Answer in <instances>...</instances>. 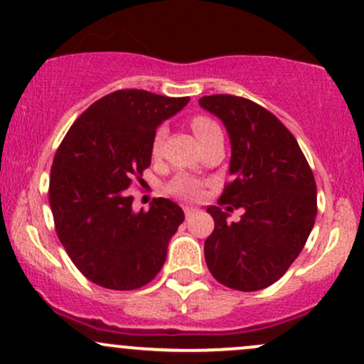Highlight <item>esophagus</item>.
<instances>
[{
    "label": "esophagus",
    "instance_id": "obj_1",
    "mask_svg": "<svg viewBox=\"0 0 364 364\" xmlns=\"http://www.w3.org/2000/svg\"><path fill=\"white\" fill-rule=\"evenodd\" d=\"M195 213H197V209H195V207H188V205L185 207V214H186V218H191V215H193Z\"/></svg>",
    "mask_w": 364,
    "mask_h": 364
}]
</instances>
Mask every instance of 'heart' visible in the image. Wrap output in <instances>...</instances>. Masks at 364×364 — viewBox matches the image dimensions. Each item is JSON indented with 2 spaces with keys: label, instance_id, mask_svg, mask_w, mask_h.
I'll list each match as a JSON object with an SVG mask.
<instances>
[{
  "label": "heart",
  "instance_id": "b5f03b06",
  "mask_svg": "<svg viewBox=\"0 0 364 364\" xmlns=\"http://www.w3.org/2000/svg\"><path fill=\"white\" fill-rule=\"evenodd\" d=\"M191 129H193L195 136H197L198 141H200L203 136H207V134L213 133V131L219 129V127H218V124H215L214 121H210L209 117L197 115V117L191 119ZM161 141H162V131H159L154 138V151L159 150ZM169 190H171V193L176 195L178 198H183V200H193V198H197L198 193H200V183H198L197 179L190 178V176L181 174V176H178L173 183H171Z\"/></svg>",
  "mask_w": 364,
  "mask_h": 364
}]
</instances>
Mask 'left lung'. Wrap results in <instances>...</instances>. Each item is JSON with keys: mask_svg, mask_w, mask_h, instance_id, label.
I'll use <instances>...</instances> for the list:
<instances>
[{"mask_svg": "<svg viewBox=\"0 0 364 364\" xmlns=\"http://www.w3.org/2000/svg\"><path fill=\"white\" fill-rule=\"evenodd\" d=\"M225 124L233 181L210 205L214 231L203 245L213 277L230 289L255 292L285 274L304 249L316 219V183L297 139L271 112L250 100L213 95L198 100ZM244 209L228 223L231 208Z\"/></svg>", "mask_w": 364, "mask_h": 364, "instance_id": "left-lung-1", "label": "left lung"}]
</instances>
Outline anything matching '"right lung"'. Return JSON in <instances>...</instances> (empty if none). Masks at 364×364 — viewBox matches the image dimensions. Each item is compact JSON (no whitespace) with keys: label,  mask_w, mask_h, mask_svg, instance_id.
Wrapping results in <instances>:
<instances>
[{"label":"right lung","mask_w":364,"mask_h":364,"mask_svg":"<svg viewBox=\"0 0 364 364\" xmlns=\"http://www.w3.org/2000/svg\"><path fill=\"white\" fill-rule=\"evenodd\" d=\"M190 102L143 90L100 98L77 119L55 154L50 207L75 267L110 290H134L157 277L185 221L169 198L133 210L127 188L150 166L155 131Z\"/></svg>","instance_id":"add662e5"}]
</instances>
